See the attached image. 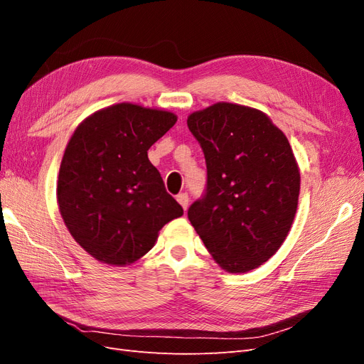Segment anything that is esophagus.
Returning <instances> with one entry per match:
<instances>
[{
	"instance_id": "34e87169",
	"label": "esophagus",
	"mask_w": 364,
	"mask_h": 364,
	"mask_svg": "<svg viewBox=\"0 0 364 364\" xmlns=\"http://www.w3.org/2000/svg\"><path fill=\"white\" fill-rule=\"evenodd\" d=\"M176 200H178V202L181 203V206L186 211V208H188V202H190L188 194H186V193H181V194L176 196Z\"/></svg>"
}]
</instances>
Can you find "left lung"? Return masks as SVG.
Instances as JSON below:
<instances>
[{
  "mask_svg": "<svg viewBox=\"0 0 364 364\" xmlns=\"http://www.w3.org/2000/svg\"><path fill=\"white\" fill-rule=\"evenodd\" d=\"M186 123L208 170L190 222L220 267L257 269L281 247L297 209L301 173L290 142L266 114L234 103L193 112Z\"/></svg>",
  "mask_w": 364,
  "mask_h": 364,
  "instance_id": "obj_1",
  "label": "left lung"
}]
</instances>
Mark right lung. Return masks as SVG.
Wrapping results in <instances>:
<instances>
[{"label":"right lung","instance_id":"add662e5","mask_svg":"<svg viewBox=\"0 0 364 364\" xmlns=\"http://www.w3.org/2000/svg\"><path fill=\"white\" fill-rule=\"evenodd\" d=\"M176 121L173 112L118 103L74 130L60 162L58 203L73 238L97 261H138L162 226L183 214L147 156Z\"/></svg>","mask_w":364,"mask_h":364}]
</instances>
